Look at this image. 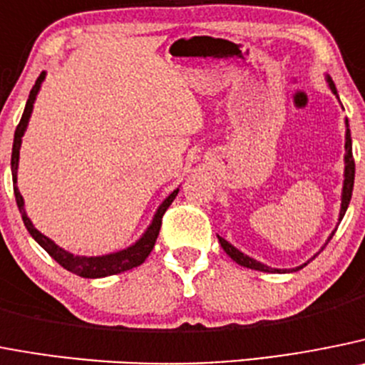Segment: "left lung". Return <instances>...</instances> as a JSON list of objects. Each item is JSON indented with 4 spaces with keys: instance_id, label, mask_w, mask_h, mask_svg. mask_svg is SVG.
<instances>
[{
    "instance_id": "8db88e82",
    "label": "left lung",
    "mask_w": 365,
    "mask_h": 365,
    "mask_svg": "<svg viewBox=\"0 0 365 365\" xmlns=\"http://www.w3.org/2000/svg\"><path fill=\"white\" fill-rule=\"evenodd\" d=\"M327 83H329V88L331 92L335 93L336 98H339V93H336V88L335 85H333V81H331L329 76H326ZM344 160H346V168H344V186H342V205H340V215H339V222L342 220V217L346 215V210L347 206H349V200H351V195H353V185H355V159H353V146H351V132H349V123H347L346 119V155H344ZM336 228L331 232V235L327 237L326 244L329 242L331 239H333V235H335ZM219 237V235H217ZM219 242L220 246H222V250L226 253H228L230 257H232L233 260H235L237 264H240V266L244 267H250V269H257V272H266V273H289V272H299V269H302L304 266H307V262H304L302 266H297L293 267V269H277V267H269L266 266V264L259 262V260L252 259V257L244 255L242 252H239V250L235 248V246H232V244L228 242V240H224L222 237H219ZM324 244V246H326Z\"/></svg>"
}]
</instances>
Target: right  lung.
<instances>
[{"label":"right lung","mask_w":365,"mask_h":365,"mask_svg":"<svg viewBox=\"0 0 365 365\" xmlns=\"http://www.w3.org/2000/svg\"><path fill=\"white\" fill-rule=\"evenodd\" d=\"M45 72L39 73V78L36 79V85L32 86L30 90V96L26 99L25 105V112L21 115V121H19L18 128L14 132V145H12V159H10V166H12V180H14V195H16V202H18L19 213L23 217V222H25V228L29 230V233L32 235V239L52 257L53 260L58 264H61L65 269H68L70 273H76L79 277H85V279H101V277H108V275H117V273L128 272L132 267L141 266L143 262L146 260V257L150 255V252L155 246L157 235H159L160 224H163V215L168 210V206L172 205L173 199L179 193V188L173 190L165 200H163V205L157 208L155 215H153L152 222L146 228V232L143 233L141 239L137 240L135 244L128 246L126 250H121V252L115 253H108V255H99V257H85V255H73V253L66 252V250L59 248L58 244L53 242L52 239H48L46 235H43L39 230L34 228V224L32 220L29 219L25 212V200H23V195L19 193L18 186V166H19V148H21V137L25 135V130L29 126V119L30 113H32V108H34V101L36 96H38L39 88H41V83L45 81Z\"/></svg>","instance_id":"right-lung-1"}]
</instances>
